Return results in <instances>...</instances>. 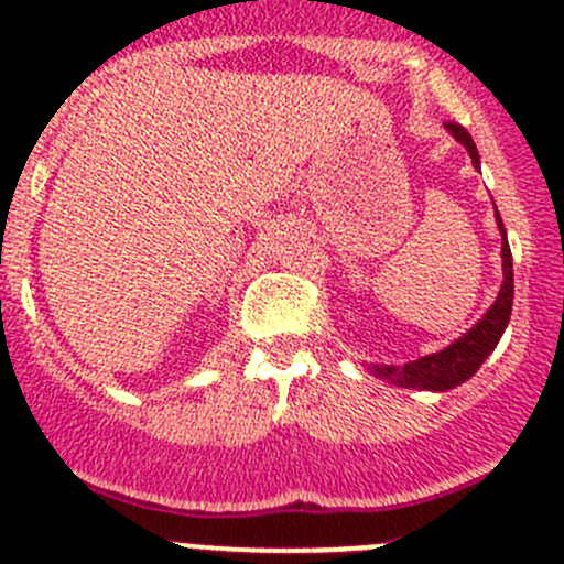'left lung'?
Masks as SVG:
<instances>
[{"mask_svg": "<svg viewBox=\"0 0 564 564\" xmlns=\"http://www.w3.org/2000/svg\"><path fill=\"white\" fill-rule=\"evenodd\" d=\"M446 131H449L457 143L468 151L474 167H479V151L477 145H474L471 134H468L460 123H446ZM496 226H499V234H501V272H505V281H501L499 297H496L494 305L485 311L482 319H479L471 330L463 333L460 338H455L449 347L438 349V352L415 358L404 366L371 364L369 366L371 375L399 388H415V391H438V393L449 391V388L460 386V382H466L468 377L477 375L479 366L485 364V358L494 352L499 338L505 336L507 322H510V314H512V294H516V281H512V253H510V242H507V231L499 212H496Z\"/></svg>", "mask_w": 564, "mask_h": 564, "instance_id": "8db88e82", "label": "left lung"}]
</instances>
